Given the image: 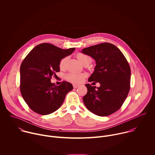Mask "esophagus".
I'll use <instances>...</instances> for the list:
<instances>
[{"label": "esophagus", "mask_w": 155, "mask_h": 155, "mask_svg": "<svg viewBox=\"0 0 155 155\" xmlns=\"http://www.w3.org/2000/svg\"><path fill=\"white\" fill-rule=\"evenodd\" d=\"M79 84H73V86H74V88H77V87H79Z\"/></svg>", "instance_id": "esophagus-1"}]
</instances>
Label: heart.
Listing matches in <instances>:
<instances>
[{
	"label": "heart",
	"instance_id": "obj_1",
	"mask_svg": "<svg viewBox=\"0 0 155 155\" xmlns=\"http://www.w3.org/2000/svg\"><path fill=\"white\" fill-rule=\"evenodd\" d=\"M77 59L79 60V61L83 64L85 62L88 61L89 60H91L89 57H88L86 55L83 54H78L77 55ZM67 60V57H64L63 59L61 60L60 62V68L61 69H63L64 67L65 63ZM85 77L84 74H75V73H71L68 75L67 78L69 81L72 82V83H80L81 82L83 78Z\"/></svg>",
	"mask_w": 155,
	"mask_h": 155
}]
</instances>
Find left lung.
I'll return each instance as SVG.
<instances>
[{
    "instance_id": "1",
    "label": "left lung",
    "mask_w": 155,
    "mask_h": 155,
    "mask_svg": "<svg viewBox=\"0 0 155 155\" xmlns=\"http://www.w3.org/2000/svg\"><path fill=\"white\" fill-rule=\"evenodd\" d=\"M81 52L95 61L88 81L100 84L98 87L85 84L87 92L83 98L84 105L99 116L115 113L123 105L130 88L131 70L127 60L116 45L108 42L84 48Z\"/></svg>"
}]
</instances>
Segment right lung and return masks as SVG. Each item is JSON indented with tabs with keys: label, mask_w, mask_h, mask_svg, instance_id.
I'll list each match as a JSON object with an SVG mask.
<instances>
[{
	"label": "right lung",
	"mask_w": 155,
	"mask_h": 155,
	"mask_svg": "<svg viewBox=\"0 0 155 155\" xmlns=\"http://www.w3.org/2000/svg\"><path fill=\"white\" fill-rule=\"evenodd\" d=\"M75 48L62 49L48 43L34 47L20 68L21 92L34 112L47 115L61 107L66 94L73 89L71 83L63 81L57 86L50 79L60 71L61 59L72 54Z\"/></svg>",
	"instance_id": "right-lung-1"
}]
</instances>
